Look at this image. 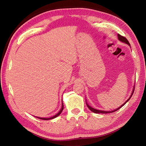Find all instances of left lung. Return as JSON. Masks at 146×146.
Returning a JSON list of instances; mask_svg holds the SVG:
<instances>
[{"label":"left lung","mask_w":146,"mask_h":146,"mask_svg":"<svg viewBox=\"0 0 146 146\" xmlns=\"http://www.w3.org/2000/svg\"><path fill=\"white\" fill-rule=\"evenodd\" d=\"M118 40H119L120 42H123V43H125V44H128V45H129V46H130V44H129V42H128V40H127L126 38H125L124 36H121L120 35H119V34H118ZM130 48H131V46H130ZM135 86L134 87H133V91H132V93H131V95H130V97H129V98H128V99L125 101V102L123 104H122L121 105L120 107H118V108H117V109H115V110H113V111H102V110H96V109H95V108H92V107H91V106L88 104L87 103V102H86V105H87V106H88V108L90 109V110L92 112H93V113H113V112H115V111H117L118 110H119V109L120 108H122L123 106H124L125 104H126L128 101H129V100L131 98V96L133 95V92H134V90H135Z\"/></svg>","instance_id":"8db88e82"}]
</instances>
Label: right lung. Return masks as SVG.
<instances>
[{
	"instance_id": "add662e5",
	"label": "right lung",
	"mask_w": 146,
	"mask_h": 146,
	"mask_svg": "<svg viewBox=\"0 0 146 146\" xmlns=\"http://www.w3.org/2000/svg\"><path fill=\"white\" fill-rule=\"evenodd\" d=\"M63 109H64V104H63V102H62V108H61V109H60V110L59 111V112L57 113V114H56L55 115H54V116H53V117H49V118H43V117H36V118H39V119H42V120H51V119H53V118H56V117H57L58 116H59L60 115V113L62 112V110H63Z\"/></svg>"
}]
</instances>
